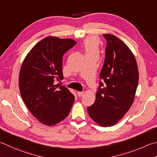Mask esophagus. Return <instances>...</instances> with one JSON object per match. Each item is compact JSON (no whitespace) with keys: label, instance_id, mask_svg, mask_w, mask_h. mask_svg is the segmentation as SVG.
Returning <instances> with one entry per match:
<instances>
[{"label":"esophagus","instance_id":"1","mask_svg":"<svg viewBox=\"0 0 157 157\" xmlns=\"http://www.w3.org/2000/svg\"><path fill=\"white\" fill-rule=\"evenodd\" d=\"M78 97H82V96H83V94H84V92H78Z\"/></svg>","mask_w":157,"mask_h":157}]
</instances>
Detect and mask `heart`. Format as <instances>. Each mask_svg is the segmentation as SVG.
<instances>
[{"instance_id":"1","label":"heart","mask_w":157,"mask_h":157,"mask_svg":"<svg viewBox=\"0 0 157 157\" xmlns=\"http://www.w3.org/2000/svg\"><path fill=\"white\" fill-rule=\"evenodd\" d=\"M85 51L87 54L98 53L99 51V44L96 39L93 37L86 39L84 42Z\"/></svg>"}]
</instances>
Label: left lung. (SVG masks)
<instances>
[{
	"instance_id": "left-lung-1",
	"label": "left lung",
	"mask_w": 157,
	"mask_h": 157,
	"mask_svg": "<svg viewBox=\"0 0 157 157\" xmlns=\"http://www.w3.org/2000/svg\"><path fill=\"white\" fill-rule=\"evenodd\" d=\"M100 78L103 83L96 93L93 105L88 107L90 117L103 127L117 124L133 103L139 80L137 64L133 52L124 43L110 34Z\"/></svg>"
}]
</instances>
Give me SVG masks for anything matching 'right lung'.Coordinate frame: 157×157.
I'll return each mask as SVG.
<instances>
[{
	"mask_svg": "<svg viewBox=\"0 0 157 157\" xmlns=\"http://www.w3.org/2000/svg\"><path fill=\"white\" fill-rule=\"evenodd\" d=\"M76 44L71 39L48 36L34 46L21 64V98L32 114L45 125L62 121L74 102V95L68 88L54 82L63 79V56Z\"/></svg>",
	"mask_w": 157,
	"mask_h": 157,
	"instance_id": "obj_1",
	"label": "right lung"
}]
</instances>
